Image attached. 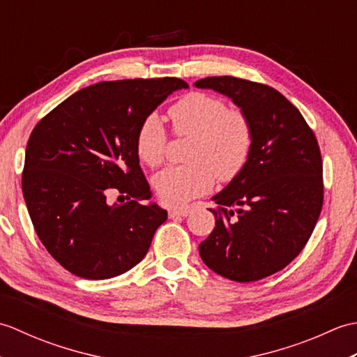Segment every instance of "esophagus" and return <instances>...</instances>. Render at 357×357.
I'll return each mask as SVG.
<instances>
[{
  "label": "esophagus",
  "instance_id": "obj_1",
  "mask_svg": "<svg viewBox=\"0 0 357 357\" xmlns=\"http://www.w3.org/2000/svg\"><path fill=\"white\" fill-rule=\"evenodd\" d=\"M190 215V207H184V208H172L169 210V218L170 219H176V218H185Z\"/></svg>",
  "mask_w": 357,
  "mask_h": 357
}]
</instances>
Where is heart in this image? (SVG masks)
Listing matches in <instances>:
<instances>
[{
	"label": "heart",
	"instance_id": "b5f03b06",
	"mask_svg": "<svg viewBox=\"0 0 357 357\" xmlns=\"http://www.w3.org/2000/svg\"><path fill=\"white\" fill-rule=\"evenodd\" d=\"M169 116L174 135L190 136L192 141L187 165L169 167L155 176L156 193L167 206H184L210 192L215 178L229 183L244 169L253 147L252 121L244 110L227 109L216 95L190 92L170 105ZM167 139L161 118L151 113L136 130V153L142 162L156 167L165 158Z\"/></svg>",
	"mask_w": 357,
	"mask_h": 357
}]
</instances>
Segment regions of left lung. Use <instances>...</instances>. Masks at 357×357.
Returning <instances> with one entry per match:
<instances>
[{
	"label": "left lung",
	"instance_id": "1",
	"mask_svg": "<svg viewBox=\"0 0 357 357\" xmlns=\"http://www.w3.org/2000/svg\"><path fill=\"white\" fill-rule=\"evenodd\" d=\"M247 113L253 147L244 169L213 199L216 227L199 244L210 270L253 282L285 268L305 247L324 202L319 144L304 116L276 89L234 77L195 82Z\"/></svg>",
	"mask_w": 357,
	"mask_h": 357
}]
</instances>
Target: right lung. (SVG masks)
I'll return each instance as SVG.
<instances>
[{
  "label": "right lung",
  "instance_id": "add662e5",
  "mask_svg": "<svg viewBox=\"0 0 357 357\" xmlns=\"http://www.w3.org/2000/svg\"><path fill=\"white\" fill-rule=\"evenodd\" d=\"M179 78L104 81L81 89L30 133L22 195L38 238L55 261L84 279H110L147 255L167 211L149 202L135 136ZM116 190L123 204H109Z\"/></svg>",
  "mask_w": 357,
  "mask_h": 357
}]
</instances>
